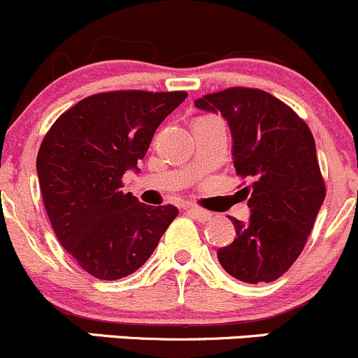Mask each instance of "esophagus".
Instances as JSON below:
<instances>
[{"instance_id":"1","label":"esophagus","mask_w":358,"mask_h":358,"mask_svg":"<svg viewBox=\"0 0 358 358\" xmlns=\"http://www.w3.org/2000/svg\"><path fill=\"white\" fill-rule=\"evenodd\" d=\"M186 210H187V213L193 217V219L198 220V222H210V220H212V217H213L210 212L198 208V206H194V205H187Z\"/></svg>"}]
</instances>
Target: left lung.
I'll use <instances>...</instances> for the list:
<instances>
[{
	"label": "left lung",
	"mask_w": 358,
	"mask_h": 358,
	"mask_svg": "<svg viewBox=\"0 0 358 358\" xmlns=\"http://www.w3.org/2000/svg\"><path fill=\"white\" fill-rule=\"evenodd\" d=\"M194 106L224 117L236 174L252 182L243 187L250 219L233 217L236 238L217 259L243 282L274 281L301 253L326 198L314 136L288 105L260 90L231 87Z\"/></svg>",
	"instance_id": "left-lung-1"
}]
</instances>
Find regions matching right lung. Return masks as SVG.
I'll return each instance as SVG.
<instances>
[{
	"mask_svg": "<svg viewBox=\"0 0 358 358\" xmlns=\"http://www.w3.org/2000/svg\"><path fill=\"white\" fill-rule=\"evenodd\" d=\"M184 91H113L80 99L44 136L36 162L39 187L58 241L103 281L125 278L152 257L178 215L122 191L139 172L158 125L186 99Z\"/></svg>",
	"mask_w": 358,
	"mask_h": 358,
	"instance_id": "1",
	"label": "right lung"
}]
</instances>
